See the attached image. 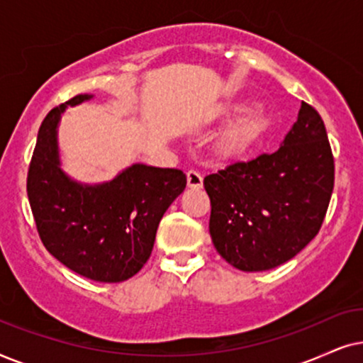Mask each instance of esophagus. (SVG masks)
<instances>
[{
    "label": "esophagus",
    "instance_id": "34e87169",
    "mask_svg": "<svg viewBox=\"0 0 363 363\" xmlns=\"http://www.w3.org/2000/svg\"><path fill=\"white\" fill-rule=\"evenodd\" d=\"M187 186H189L191 189H201L202 187L201 172H197V171L187 172Z\"/></svg>",
    "mask_w": 363,
    "mask_h": 363
}]
</instances>
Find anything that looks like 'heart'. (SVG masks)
Listing matches in <instances>:
<instances>
[{"label": "heart", "mask_w": 363, "mask_h": 363, "mask_svg": "<svg viewBox=\"0 0 363 363\" xmlns=\"http://www.w3.org/2000/svg\"><path fill=\"white\" fill-rule=\"evenodd\" d=\"M242 112L245 114L227 125L216 141V154L224 161L244 157L257 146L270 128V118L265 109L259 106L250 108L247 101H238V103L225 106L222 109L220 118L230 119Z\"/></svg>", "instance_id": "1"}]
</instances>
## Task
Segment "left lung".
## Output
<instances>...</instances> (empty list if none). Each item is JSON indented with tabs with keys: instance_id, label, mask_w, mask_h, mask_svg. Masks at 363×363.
Wrapping results in <instances>:
<instances>
[{
	"instance_id": "left-lung-1",
	"label": "left lung",
	"mask_w": 363,
	"mask_h": 363,
	"mask_svg": "<svg viewBox=\"0 0 363 363\" xmlns=\"http://www.w3.org/2000/svg\"><path fill=\"white\" fill-rule=\"evenodd\" d=\"M204 187L212 242L232 267L260 272L296 257L317 235L333 191L320 114L302 103L277 151L209 174Z\"/></svg>"
}]
</instances>
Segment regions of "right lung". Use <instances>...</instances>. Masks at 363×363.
I'll use <instances>...</instances> for the list:
<instances>
[{
	"mask_svg": "<svg viewBox=\"0 0 363 363\" xmlns=\"http://www.w3.org/2000/svg\"><path fill=\"white\" fill-rule=\"evenodd\" d=\"M79 94L43 121L28 171V199L48 252L72 272L96 282H123L147 262L157 225L186 189L179 169L133 164L111 181L83 184L61 169L57 124Z\"/></svg>",
	"mask_w": 363,
	"mask_h": 363,
	"instance_id": "1",
	"label": "right lung"
}]
</instances>
